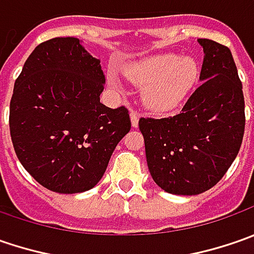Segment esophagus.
Here are the masks:
<instances>
[{"mask_svg": "<svg viewBox=\"0 0 254 254\" xmlns=\"http://www.w3.org/2000/svg\"><path fill=\"white\" fill-rule=\"evenodd\" d=\"M130 119H131L132 127H138V120H140V116L137 114V112L131 110V112H130Z\"/></svg>", "mask_w": 254, "mask_h": 254, "instance_id": "esophagus-1", "label": "esophagus"}]
</instances>
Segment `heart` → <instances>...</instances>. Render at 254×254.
Segmentation results:
<instances>
[{
    "instance_id": "b5f03b06",
    "label": "heart",
    "mask_w": 254,
    "mask_h": 254,
    "mask_svg": "<svg viewBox=\"0 0 254 254\" xmlns=\"http://www.w3.org/2000/svg\"><path fill=\"white\" fill-rule=\"evenodd\" d=\"M124 74L132 84L142 87V104L148 110L168 113L187 99L198 80L199 66L190 56L164 54L132 64Z\"/></svg>"
}]
</instances>
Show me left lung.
Instances as JSON below:
<instances>
[{
	"mask_svg": "<svg viewBox=\"0 0 254 254\" xmlns=\"http://www.w3.org/2000/svg\"><path fill=\"white\" fill-rule=\"evenodd\" d=\"M203 48L200 86L180 114L140 119L154 182L168 193L198 195L229 170L245 134V97L228 46L198 39Z\"/></svg>",
	"mask_w": 254,
	"mask_h": 254,
	"instance_id": "1",
	"label": "left lung"
}]
</instances>
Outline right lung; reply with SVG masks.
Returning a JSON list of instances; mask_svg holds the SVG:
<instances>
[{"label": "right lung", "instance_id": "add662e5", "mask_svg": "<svg viewBox=\"0 0 254 254\" xmlns=\"http://www.w3.org/2000/svg\"><path fill=\"white\" fill-rule=\"evenodd\" d=\"M100 61L77 38L38 45L15 80L9 131L19 162L46 190L79 193L102 180L131 122L100 103Z\"/></svg>", "mask_w": 254, "mask_h": 254}]
</instances>
